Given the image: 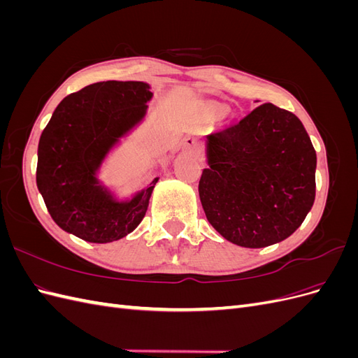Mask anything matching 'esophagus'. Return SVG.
I'll return each instance as SVG.
<instances>
[{
  "instance_id": "34e87169",
  "label": "esophagus",
  "mask_w": 358,
  "mask_h": 358,
  "mask_svg": "<svg viewBox=\"0 0 358 358\" xmlns=\"http://www.w3.org/2000/svg\"><path fill=\"white\" fill-rule=\"evenodd\" d=\"M183 149H185L188 154L199 155L201 152V145L197 140V137L188 136V137H185V140H183Z\"/></svg>"
}]
</instances>
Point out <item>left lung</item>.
Segmentation results:
<instances>
[{
	"label": "left lung",
	"instance_id": "obj_1",
	"mask_svg": "<svg viewBox=\"0 0 358 358\" xmlns=\"http://www.w3.org/2000/svg\"><path fill=\"white\" fill-rule=\"evenodd\" d=\"M199 183L206 218L229 242L264 248L294 233L315 200L317 154L300 119L272 103L208 136Z\"/></svg>",
	"mask_w": 358,
	"mask_h": 358
}]
</instances>
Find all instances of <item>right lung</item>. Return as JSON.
Masks as SVG:
<instances>
[{"instance_id": "right-lung-1", "label": "right lung", "mask_w": 358, "mask_h": 358, "mask_svg": "<svg viewBox=\"0 0 358 358\" xmlns=\"http://www.w3.org/2000/svg\"><path fill=\"white\" fill-rule=\"evenodd\" d=\"M145 82H99L64 99L38 142L37 188L64 231L91 243L122 239L145 218L155 178L117 200L96 178L107 154L143 121L152 99Z\"/></svg>"}]
</instances>
